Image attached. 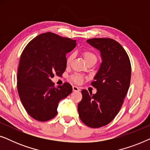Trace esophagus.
Segmentation results:
<instances>
[{
  "label": "esophagus",
  "instance_id": "obj_1",
  "mask_svg": "<svg viewBox=\"0 0 150 150\" xmlns=\"http://www.w3.org/2000/svg\"><path fill=\"white\" fill-rule=\"evenodd\" d=\"M72 89H73V91H75V92H79V91H80V89H79V87H77V86H73Z\"/></svg>",
  "mask_w": 150,
  "mask_h": 150
}]
</instances>
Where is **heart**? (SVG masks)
<instances>
[{"instance_id": "heart-1", "label": "heart", "mask_w": 150, "mask_h": 150, "mask_svg": "<svg viewBox=\"0 0 150 150\" xmlns=\"http://www.w3.org/2000/svg\"><path fill=\"white\" fill-rule=\"evenodd\" d=\"M83 55L87 63L92 61H97V57H96V55L94 54L93 52H91V51H89V50L83 51ZM72 59H73L72 54L69 55V56L67 57V60H66L67 64L69 65V63H71V61H72ZM71 79H72L73 81L75 82L76 83H81L82 81H83V77L79 74H74L71 76Z\"/></svg>"}]
</instances>
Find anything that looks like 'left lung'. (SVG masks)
Here are the masks:
<instances>
[{"instance_id":"obj_1","label":"left lung","mask_w":150,"mask_h":150,"mask_svg":"<svg viewBox=\"0 0 150 150\" xmlns=\"http://www.w3.org/2000/svg\"><path fill=\"white\" fill-rule=\"evenodd\" d=\"M87 42L100 50L102 63L91 83L97 92L82 90L78 111L85 125L100 128L112 121L122 107L130 87L131 65L126 50L115 40L93 38Z\"/></svg>"}]
</instances>
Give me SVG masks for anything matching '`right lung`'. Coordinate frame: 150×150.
Returning a JSON list of instances; mask_svg holds the SVG:
<instances>
[{"mask_svg": "<svg viewBox=\"0 0 150 150\" xmlns=\"http://www.w3.org/2000/svg\"><path fill=\"white\" fill-rule=\"evenodd\" d=\"M76 40L52 33L39 35L26 45L20 57L17 87L26 111L35 120L46 122L54 117L61 100L72 91L68 83L54 87L51 79L66 68V54Z\"/></svg>", "mask_w": 150, "mask_h": 150, "instance_id": "1", "label": "right lung"}]
</instances>
